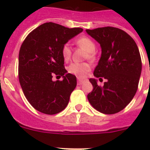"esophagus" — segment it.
I'll list each match as a JSON object with an SVG mask.
<instances>
[{"label": "esophagus", "mask_w": 150, "mask_h": 150, "mask_svg": "<svg viewBox=\"0 0 150 150\" xmlns=\"http://www.w3.org/2000/svg\"><path fill=\"white\" fill-rule=\"evenodd\" d=\"M78 79V82H77V85H79V86H80V85H82L83 83V82L85 81L84 79H81V78H77Z\"/></svg>", "instance_id": "obj_1"}]
</instances>
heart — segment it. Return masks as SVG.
<instances>
[{"mask_svg": "<svg viewBox=\"0 0 150 150\" xmlns=\"http://www.w3.org/2000/svg\"><path fill=\"white\" fill-rule=\"evenodd\" d=\"M76 44L87 52L86 58L92 60L95 59L94 51L96 49V44L91 38L88 37H81L76 41ZM62 55L64 60L67 62L71 59V50L68 43L64 44L62 47ZM91 66L88 63H72L68 67V72L72 74L79 78L86 76L87 73L90 71Z\"/></svg>", "mask_w": 150, "mask_h": 150, "instance_id": "obj_1", "label": "heart"}]
</instances>
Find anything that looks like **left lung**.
I'll return each mask as SVG.
<instances>
[{"instance_id": "left-lung-1", "label": "left lung", "mask_w": 150, "mask_h": 150, "mask_svg": "<svg viewBox=\"0 0 150 150\" xmlns=\"http://www.w3.org/2000/svg\"><path fill=\"white\" fill-rule=\"evenodd\" d=\"M86 32L101 47V56L94 76L107 79L103 86L90 79L93 90L87 98L91 106L104 114L122 110L137 92L142 62L133 38L125 31L114 27H103Z\"/></svg>"}]
</instances>
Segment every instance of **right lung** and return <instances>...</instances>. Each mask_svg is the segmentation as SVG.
Masks as SVG:
<instances>
[{
    "instance_id": "add662e5",
    "label": "right lung",
    "mask_w": 150,
    "mask_h": 150,
    "mask_svg": "<svg viewBox=\"0 0 150 150\" xmlns=\"http://www.w3.org/2000/svg\"><path fill=\"white\" fill-rule=\"evenodd\" d=\"M82 31L80 28L46 22L23 41L18 54V79L27 100L39 112L56 114L68 104L76 78L67 74L62 47ZM53 76H62L63 80L52 81Z\"/></svg>"
}]
</instances>
